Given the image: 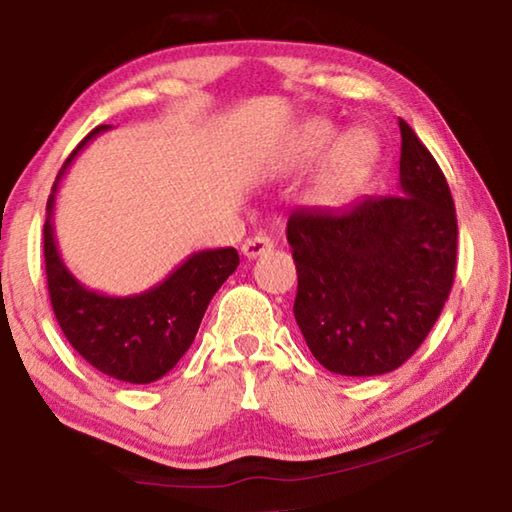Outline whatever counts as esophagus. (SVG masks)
<instances>
[{"mask_svg": "<svg viewBox=\"0 0 512 512\" xmlns=\"http://www.w3.org/2000/svg\"><path fill=\"white\" fill-rule=\"evenodd\" d=\"M273 248V239L266 237V235H255L244 241V246H241V253H244L248 259H255L259 255H266L271 253Z\"/></svg>", "mask_w": 512, "mask_h": 512, "instance_id": "34e87169", "label": "esophagus"}]
</instances>
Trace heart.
Segmentation results:
<instances>
[{"label":"heart","mask_w":512,"mask_h":512,"mask_svg":"<svg viewBox=\"0 0 512 512\" xmlns=\"http://www.w3.org/2000/svg\"><path fill=\"white\" fill-rule=\"evenodd\" d=\"M336 137V128L325 119H316L302 128L298 140L284 155V169H305L316 162ZM379 155L377 137L363 128L345 133L336 140L332 151L316 173L309 201L320 207H341L359 192Z\"/></svg>","instance_id":"obj_1"}]
</instances>
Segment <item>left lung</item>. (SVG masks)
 <instances>
[{
	"instance_id": "left-lung-1",
	"label": "left lung",
	"mask_w": 512,
	"mask_h": 512,
	"mask_svg": "<svg viewBox=\"0 0 512 512\" xmlns=\"http://www.w3.org/2000/svg\"><path fill=\"white\" fill-rule=\"evenodd\" d=\"M400 194L293 210V316L320 366L345 377L400 368L427 339L456 273V210L438 162L400 119Z\"/></svg>"
}]
</instances>
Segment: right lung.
Listing matches in <instances>:
<instances>
[{"label": "right lung", "instance_id": "right-lung-1", "mask_svg": "<svg viewBox=\"0 0 512 512\" xmlns=\"http://www.w3.org/2000/svg\"><path fill=\"white\" fill-rule=\"evenodd\" d=\"M108 128L97 126L76 146L51 189L45 221L47 287L60 329L90 366L128 384H151L167 375L194 343L207 305L237 271L239 255L235 248L198 250L160 284L133 296H106L76 280L58 253L56 194L76 155Z\"/></svg>", "mask_w": 512, "mask_h": 512}]
</instances>
